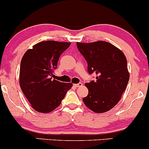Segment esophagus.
Returning a JSON list of instances; mask_svg holds the SVG:
<instances>
[{
    "instance_id": "esophagus-1",
    "label": "esophagus",
    "mask_w": 149,
    "mask_h": 149,
    "mask_svg": "<svg viewBox=\"0 0 149 149\" xmlns=\"http://www.w3.org/2000/svg\"><path fill=\"white\" fill-rule=\"evenodd\" d=\"M82 85H83V83H78V84H74L73 85V86H74L75 88H78V87H81Z\"/></svg>"
}]
</instances>
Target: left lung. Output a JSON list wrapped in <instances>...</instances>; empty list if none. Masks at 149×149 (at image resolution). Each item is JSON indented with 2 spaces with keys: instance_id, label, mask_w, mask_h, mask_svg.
Wrapping results in <instances>:
<instances>
[{
  "instance_id": "1",
  "label": "left lung",
  "mask_w": 149,
  "mask_h": 149,
  "mask_svg": "<svg viewBox=\"0 0 149 149\" xmlns=\"http://www.w3.org/2000/svg\"><path fill=\"white\" fill-rule=\"evenodd\" d=\"M78 50L88 63L89 73H96V80L85 83L88 96L83 99L95 113L107 112L118 103L130 78L124 53L108 42H76Z\"/></svg>"
}]
</instances>
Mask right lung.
<instances>
[{
    "label": "right lung",
    "instance_id": "right-lung-1",
    "mask_svg": "<svg viewBox=\"0 0 149 149\" xmlns=\"http://www.w3.org/2000/svg\"><path fill=\"white\" fill-rule=\"evenodd\" d=\"M71 42L47 40L40 42L24 54L20 64L19 85L34 110L47 113L59 107L71 83L52 80L61 53Z\"/></svg>",
    "mask_w": 149,
    "mask_h": 149
}]
</instances>
